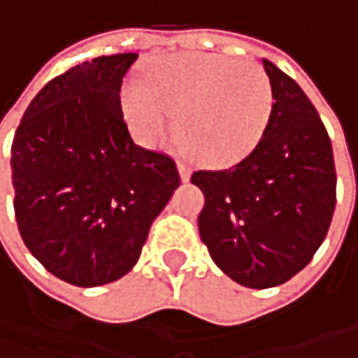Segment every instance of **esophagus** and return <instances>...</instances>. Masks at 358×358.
<instances>
[{
    "mask_svg": "<svg viewBox=\"0 0 358 358\" xmlns=\"http://www.w3.org/2000/svg\"><path fill=\"white\" fill-rule=\"evenodd\" d=\"M177 169H179V175H181V181H189L191 179V167L187 165L185 161H177Z\"/></svg>",
    "mask_w": 358,
    "mask_h": 358,
    "instance_id": "1",
    "label": "esophagus"
}]
</instances>
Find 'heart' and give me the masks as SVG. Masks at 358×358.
Wrapping results in <instances>:
<instances>
[{"label":"heart","mask_w":358,"mask_h":358,"mask_svg":"<svg viewBox=\"0 0 358 358\" xmlns=\"http://www.w3.org/2000/svg\"><path fill=\"white\" fill-rule=\"evenodd\" d=\"M123 113L143 143H157L175 117V135L193 157L227 167L261 143L275 107L268 76L257 63L175 53L145 69L143 85L127 83Z\"/></svg>","instance_id":"obj_1"}]
</instances>
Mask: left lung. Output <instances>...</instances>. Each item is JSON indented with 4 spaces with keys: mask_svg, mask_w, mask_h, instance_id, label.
I'll use <instances>...</instances> for the list:
<instances>
[{
    "mask_svg": "<svg viewBox=\"0 0 358 358\" xmlns=\"http://www.w3.org/2000/svg\"><path fill=\"white\" fill-rule=\"evenodd\" d=\"M263 67L275 107L261 143L229 169L191 175L205 195L201 241L217 267L251 289L307 267L337 203L333 147L315 105L277 65Z\"/></svg>",
    "mask_w": 358,
    "mask_h": 358,
    "instance_id": "obj_1",
    "label": "left lung"
}]
</instances>
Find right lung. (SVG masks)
Returning a JSON list of instances; mask_svg holds the SVG:
<instances>
[{
  "label": "right lung",
  "mask_w": 358,
  "mask_h": 358,
  "mask_svg": "<svg viewBox=\"0 0 358 358\" xmlns=\"http://www.w3.org/2000/svg\"><path fill=\"white\" fill-rule=\"evenodd\" d=\"M139 55L83 62L51 79L11 143L21 239L51 275L99 287L127 275L181 183L169 155L131 139L121 83Z\"/></svg>",
  "instance_id": "1"
}]
</instances>
